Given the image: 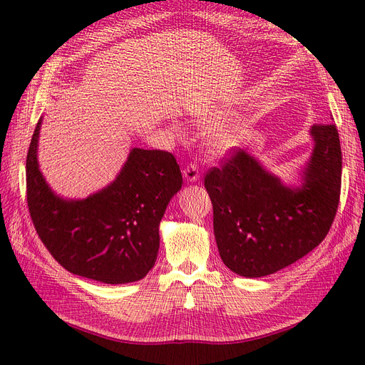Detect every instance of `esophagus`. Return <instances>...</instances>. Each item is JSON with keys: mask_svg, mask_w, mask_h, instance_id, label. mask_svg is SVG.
<instances>
[{"mask_svg": "<svg viewBox=\"0 0 365 365\" xmlns=\"http://www.w3.org/2000/svg\"><path fill=\"white\" fill-rule=\"evenodd\" d=\"M182 175H184V178L190 182H195L200 180V170H197V165L195 163L187 164L182 170Z\"/></svg>", "mask_w": 365, "mask_h": 365, "instance_id": "34e87169", "label": "esophagus"}]
</instances>
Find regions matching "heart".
Returning <instances> with one entry per match:
<instances>
[{
	"mask_svg": "<svg viewBox=\"0 0 365 365\" xmlns=\"http://www.w3.org/2000/svg\"><path fill=\"white\" fill-rule=\"evenodd\" d=\"M205 125V123H204ZM242 135L236 128H215L208 132L207 146L213 155H228L237 149Z\"/></svg>",
	"mask_w": 365,
	"mask_h": 365,
	"instance_id": "b5f03b06",
	"label": "heart"
}]
</instances>
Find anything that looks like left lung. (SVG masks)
Returning a JSON list of instances; mask_svg holds the SVG:
<instances>
[{
    "label": "left lung",
    "mask_w": 365,
    "mask_h": 365,
    "mask_svg": "<svg viewBox=\"0 0 365 365\" xmlns=\"http://www.w3.org/2000/svg\"><path fill=\"white\" fill-rule=\"evenodd\" d=\"M312 157L300 187L283 185L250 153L231 152L204 185L213 204L220 259L244 277H263L304 257L327 236L341 193V145L334 123L314 125Z\"/></svg>",
    "instance_id": "obj_1"
}]
</instances>
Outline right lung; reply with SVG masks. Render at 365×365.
Returning a JSON list of instances; mask_svg holds the SVG:
<instances>
[{"label":"right lung","mask_w":365,"mask_h":365,"mask_svg":"<svg viewBox=\"0 0 365 365\" xmlns=\"http://www.w3.org/2000/svg\"><path fill=\"white\" fill-rule=\"evenodd\" d=\"M42 120L26 163L29 213L54 260L81 277L108 284L137 282L153 268L160 220L182 175L170 152L132 149L114 182L86 200L54 195L38 165Z\"/></svg>","instance_id":"1"}]
</instances>
